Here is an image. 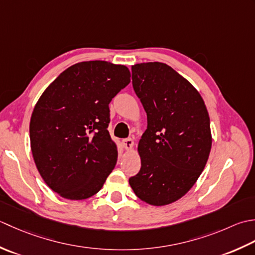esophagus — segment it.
Returning <instances> with one entry per match:
<instances>
[{
    "label": "esophagus",
    "mask_w": 255,
    "mask_h": 255,
    "mask_svg": "<svg viewBox=\"0 0 255 255\" xmlns=\"http://www.w3.org/2000/svg\"><path fill=\"white\" fill-rule=\"evenodd\" d=\"M122 145L126 149H131L134 145V141L132 138H124L122 139Z\"/></svg>",
    "instance_id": "esophagus-1"
}]
</instances>
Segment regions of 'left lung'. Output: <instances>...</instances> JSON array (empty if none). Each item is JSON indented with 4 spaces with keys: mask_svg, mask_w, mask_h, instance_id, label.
<instances>
[{
    "mask_svg": "<svg viewBox=\"0 0 255 255\" xmlns=\"http://www.w3.org/2000/svg\"><path fill=\"white\" fill-rule=\"evenodd\" d=\"M133 89L147 116L138 143L141 169L128 179L139 199L165 206L198 179L211 149L210 120L199 92L163 62L132 66Z\"/></svg>",
    "mask_w": 255,
    "mask_h": 255,
    "instance_id": "obj_1",
    "label": "left lung"
}]
</instances>
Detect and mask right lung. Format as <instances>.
<instances>
[{
    "label": "right lung",
    "instance_id": "add662e5",
    "mask_svg": "<svg viewBox=\"0 0 255 255\" xmlns=\"http://www.w3.org/2000/svg\"><path fill=\"white\" fill-rule=\"evenodd\" d=\"M129 77L123 65L79 62L61 72L36 103L29 124L33 157L45 183L64 198L97 194L116 166L109 103Z\"/></svg>",
    "mask_w": 255,
    "mask_h": 255
}]
</instances>
